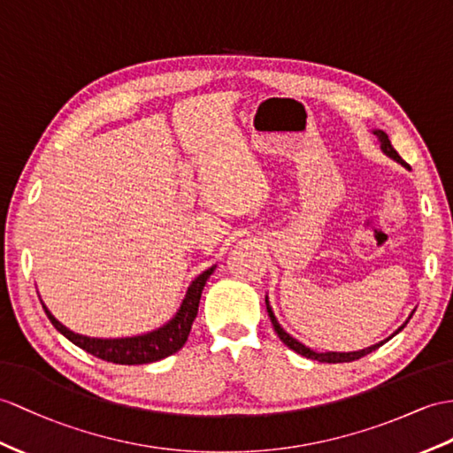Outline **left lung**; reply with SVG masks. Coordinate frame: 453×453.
I'll return each mask as SVG.
<instances>
[{
    "mask_svg": "<svg viewBox=\"0 0 453 453\" xmlns=\"http://www.w3.org/2000/svg\"><path fill=\"white\" fill-rule=\"evenodd\" d=\"M374 136L379 138V142H380V148H382V151L386 153V156L388 157H392L394 161H398V163H402L403 167H407L410 169V165H407L400 156H398V151H395L394 148H392V143H390V138H388V134H386V132H382V130H374ZM265 303H267V313H269V317H271V323H273V326H274V333L279 334V338L284 342L286 346H288L290 349H294L296 354H300V356H303V357H307V359H315V361H321V363H348V361H356V359H359V357H363V356H367V354H371V351H374L377 348H380L384 342H388L394 334H398L400 330L410 323V319H411V315H410V319H407V321L395 330V333L390 336V338H386V340H382V342H379V344H374V346H371V348H365V349H359V351H344V354H342V351H325V354H317V351H313V349H310L307 346H303L302 342H297L296 338H292L288 333H286V330L279 325V321H277V317H274V313H273V310H271V305H269V300L267 297H265Z\"/></svg>",
    "mask_w": 453,
    "mask_h": 453,
    "instance_id": "left-lung-1",
    "label": "left lung"
}]
</instances>
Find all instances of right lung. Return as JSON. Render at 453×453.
Listing matches in <instances>:
<instances>
[{
  "label": "right lung",
  "mask_w": 453,
  "mask_h": 453,
  "mask_svg": "<svg viewBox=\"0 0 453 453\" xmlns=\"http://www.w3.org/2000/svg\"><path fill=\"white\" fill-rule=\"evenodd\" d=\"M213 267L203 271L200 277L192 280L188 292H186L184 300L180 303V310L171 319L167 325H163L157 330H151L148 334L140 336H128V338H90L82 336L79 333H73L65 325H61L58 319H55L46 305L42 302L43 311H46L51 325L59 330V333L69 338L74 346L82 348L88 354H92L104 361L119 363V365H143V363H153L163 357L173 356L174 351H179L186 340H188L190 328L194 319L197 315V305H200L202 290L211 277Z\"/></svg>",
  "instance_id": "right-lung-1"
}]
</instances>
